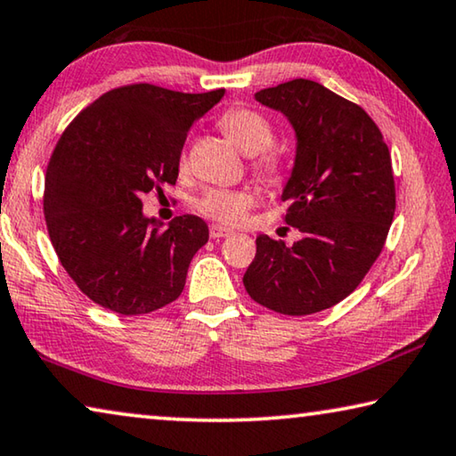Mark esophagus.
Instances as JSON below:
<instances>
[{
	"mask_svg": "<svg viewBox=\"0 0 456 456\" xmlns=\"http://www.w3.org/2000/svg\"><path fill=\"white\" fill-rule=\"evenodd\" d=\"M208 235H211L213 240H219V237H231L233 235V229L223 227V225H211V229H208Z\"/></svg>",
	"mask_w": 456,
	"mask_h": 456,
	"instance_id": "34e87169",
	"label": "esophagus"
}]
</instances>
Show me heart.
Wrapping results in <instances>:
<instances>
[{
	"label": "heart",
	"mask_w": 456,
	"mask_h": 456,
	"mask_svg": "<svg viewBox=\"0 0 456 456\" xmlns=\"http://www.w3.org/2000/svg\"><path fill=\"white\" fill-rule=\"evenodd\" d=\"M221 127L243 154L254 156L257 172L265 176H272L276 172V156L267 151L273 142V127L264 115L251 110H231L221 118ZM254 192L248 189H215L202 194L197 200V207L208 219L237 223L254 205Z\"/></svg>",
	"instance_id": "b5f03b06"
}]
</instances>
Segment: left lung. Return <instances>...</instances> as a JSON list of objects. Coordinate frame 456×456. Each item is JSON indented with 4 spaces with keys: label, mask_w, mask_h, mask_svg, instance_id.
<instances>
[{
    "label": "left lung",
    "mask_w": 456,
    "mask_h": 456,
    "mask_svg": "<svg viewBox=\"0 0 456 456\" xmlns=\"http://www.w3.org/2000/svg\"><path fill=\"white\" fill-rule=\"evenodd\" d=\"M256 101L294 129L281 200L302 235L294 245L257 235L243 286L273 313H321L355 290L381 254L395 211L392 158L370 115L321 83L294 78Z\"/></svg>",
    "instance_id": "left-lung-1"
}]
</instances>
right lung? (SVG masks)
<instances>
[{
  "instance_id": "add662e5",
  "label": "right lung",
  "mask_w": 456,
  "mask_h": 456,
  "mask_svg": "<svg viewBox=\"0 0 456 456\" xmlns=\"http://www.w3.org/2000/svg\"><path fill=\"white\" fill-rule=\"evenodd\" d=\"M223 93L121 86L62 134L46 168L45 216L62 267L93 302L135 316L184 290L207 223L183 215L164 227L143 215L140 197L176 183L186 135Z\"/></svg>"
}]
</instances>
